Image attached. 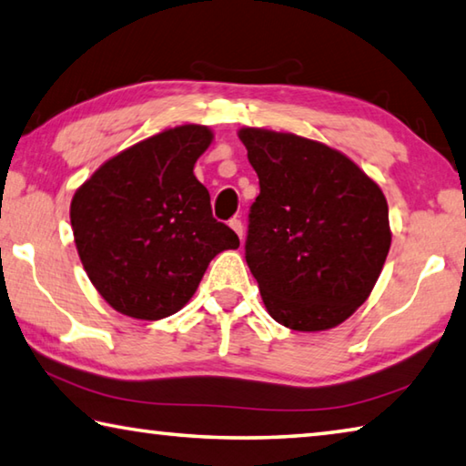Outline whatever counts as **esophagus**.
I'll use <instances>...</instances> for the list:
<instances>
[{"label": "esophagus", "instance_id": "esophagus-1", "mask_svg": "<svg viewBox=\"0 0 466 466\" xmlns=\"http://www.w3.org/2000/svg\"><path fill=\"white\" fill-rule=\"evenodd\" d=\"M230 228H232V230H234L236 234H238V238L242 240V236H244V226H242V222H240L238 218H232V219H230Z\"/></svg>", "mask_w": 466, "mask_h": 466}]
</instances>
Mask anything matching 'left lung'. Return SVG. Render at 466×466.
<instances>
[{
  "label": "left lung",
  "mask_w": 466,
  "mask_h": 466,
  "mask_svg": "<svg viewBox=\"0 0 466 466\" xmlns=\"http://www.w3.org/2000/svg\"><path fill=\"white\" fill-rule=\"evenodd\" d=\"M261 193L244 257L279 325L325 330L366 302L390 248L389 205L366 172L319 141L244 127Z\"/></svg>",
  "instance_id": "left-lung-1"
}]
</instances>
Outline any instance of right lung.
<instances>
[{
    "label": "right lung",
    "mask_w": 466,
    "mask_h": 466,
    "mask_svg": "<svg viewBox=\"0 0 466 466\" xmlns=\"http://www.w3.org/2000/svg\"><path fill=\"white\" fill-rule=\"evenodd\" d=\"M211 137L203 125L162 131L110 157L76 191L77 255L116 312L170 317L191 299L211 258L240 247L211 216L209 191L193 175Z\"/></svg>",
    "instance_id": "1"
}]
</instances>
